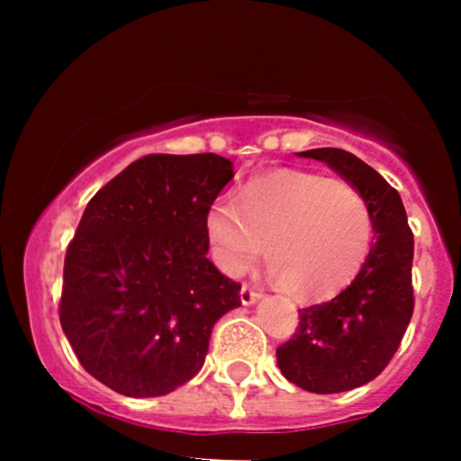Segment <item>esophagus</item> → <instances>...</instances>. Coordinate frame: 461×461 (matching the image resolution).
<instances>
[{
    "label": "esophagus",
    "instance_id": "34e87169",
    "mask_svg": "<svg viewBox=\"0 0 461 461\" xmlns=\"http://www.w3.org/2000/svg\"><path fill=\"white\" fill-rule=\"evenodd\" d=\"M260 299V292L254 290V287L243 285L240 287V303L243 305H254Z\"/></svg>",
    "mask_w": 461,
    "mask_h": 461
}]
</instances>
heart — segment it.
<instances>
[{"mask_svg": "<svg viewBox=\"0 0 461 461\" xmlns=\"http://www.w3.org/2000/svg\"><path fill=\"white\" fill-rule=\"evenodd\" d=\"M373 234V213L350 180L305 169L254 176L239 201L218 196L204 212L209 257L225 276H240L267 254L269 276L299 301L346 290Z\"/></svg>", "mask_w": 461, "mask_h": 461, "instance_id": "heart-1", "label": "heart"}]
</instances>
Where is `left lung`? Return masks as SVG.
I'll return each instance as SVG.
<instances>
[{"label":"left lung","mask_w":461,"mask_h":461,"mask_svg":"<svg viewBox=\"0 0 461 461\" xmlns=\"http://www.w3.org/2000/svg\"><path fill=\"white\" fill-rule=\"evenodd\" d=\"M299 156L325 162L359 189L373 213L375 243L341 294L299 310V328L276 348V364L287 381L308 393H346L381 375L402 343L415 308V240L397 189L373 167L332 147Z\"/></svg>","instance_id":"8db88e82"}]
</instances>
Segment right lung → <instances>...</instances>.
Instances as JSON below:
<instances>
[{"label": "right lung", "instance_id": "obj_1", "mask_svg": "<svg viewBox=\"0 0 461 461\" xmlns=\"http://www.w3.org/2000/svg\"><path fill=\"white\" fill-rule=\"evenodd\" d=\"M231 178L216 153H151L88 201L64 258L59 323L100 384L160 397L203 368L213 323L240 305L204 236V212Z\"/></svg>", "mask_w": 461, "mask_h": 461}]
</instances>
